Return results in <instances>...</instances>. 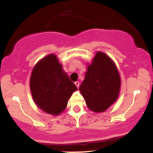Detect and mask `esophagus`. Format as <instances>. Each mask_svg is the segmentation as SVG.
Listing matches in <instances>:
<instances>
[{"instance_id": "34e87169", "label": "esophagus", "mask_w": 153, "mask_h": 153, "mask_svg": "<svg viewBox=\"0 0 153 153\" xmlns=\"http://www.w3.org/2000/svg\"><path fill=\"white\" fill-rule=\"evenodd\" d=\"M75 85L77 86V88H79V86H80V82H78V81H76V82H75Z\"/></svg>"}]
</instances>
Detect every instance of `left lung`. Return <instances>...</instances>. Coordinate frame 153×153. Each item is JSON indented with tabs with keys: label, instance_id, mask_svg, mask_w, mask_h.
I'll return each instance as SVG.
<instances>
[{
	"label": "left lung",
	"instance_id": "1",
	"mask_svg": "<svg viewBox=\"0 0 153 153\" xmlns=\"http://www.w3.org/2000/svg\"><path fill=\"white\" fill-rule=\"evenodd\" d=\"M121 79L113 61L102 52H97L89 65L85 78L79 90L89 109L94 112L106 111L119 96Z\"/></svg>",
	"mask_w": 153,
	"mask_h": 153
}]
</instances>
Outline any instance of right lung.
<instances>
[{"label": "right lung", "instance_id": "add662e5", "mask_svg": "<svg viewBox=\"0 0 153 153\" xmlns=\"http://www.w3.org/2000/svg\"><path fill=\"white\" fill-rule=\"evenodd\" d=\"M30 90L39 108L59 115L66 107L75 85L62 70L56 56L50 54L36 63L30 78Z\"/></svg>", "mask_w": 153, "mask_h": 153}]
</instances>
